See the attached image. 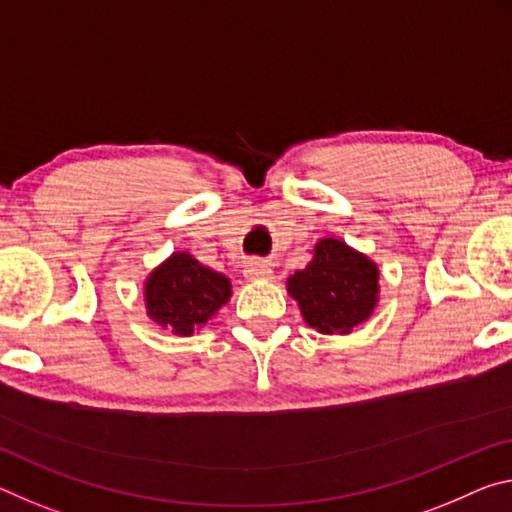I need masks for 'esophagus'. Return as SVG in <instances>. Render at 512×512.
<instances>
[{
	"mask_svg": "<svg viewBox=\"0 0 512 512\" xmlns=\"http://www.w3.org/2000/svg\"><path fill=\"white\" fill-rule=\"evenodd\" d=\"M271 273V266L266 262H259V259H250V262L243 266V275H246L248 280H269Z\"/></svg>",
	"mask_w": 512,
	"mask_h": 512,
	"instance_id": "34e87169",
	"label": "esophagus"
}]
</instances>
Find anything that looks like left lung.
Here are the masks:
<instances>
[{
  "label": "left lung",
  "mask_w": 512,
  "mask_h": 512,
  "mask_svg": "<svg viewBox=\"0 0 512 512\" xmlns=\"http://www.w3.org/2000/svg\"><path fill=\"white\" fill-rule=\"evenodd\" d=\"M378 266L339 239H321L312 262L287 280L305 323L323 335H348L378 303Z\"/></svg>",
  "instance_id": "obj_1"
}]
</instances>
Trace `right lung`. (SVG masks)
<instances>
[{"mask_svg": "<svg viewBox=\"0 0 512 512\" xmlns=\"http://www.w3.org/2000/svg\"><path fill=\"white\" fill-rule=\"evenodd\" d=\"M230 296V280L189 253H173L145 280L148 316L157 326L182 337L205 326Z\"/></svg>", "mask_w": 512, "mask_h": 512, "instance_id": "obj_1", "label": "right lung"}]
</instances>
